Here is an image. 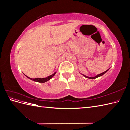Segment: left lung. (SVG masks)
I'll return each mask as SVG.
<instances>
[{
    "mask_svg": "<svg viewBox=\"0 0 130 130\" xmlns=\"http://www.w3.org/2000/svg\"><path fill=\"white\" fill-rule=\"evenodd\" d=\"M108 69H107V70H106L105 72H103V73H101V74H98V75H96V76H95V77H88V76H85V75H83V76H84L85 77H87V78H90V79H95V78H97V77H99V76H102L103 75H104L105 73H106L107 72V70H108Z\"/></svg>",
    "mask_w": 130,
    "mask_h": 130,
    "instance_id": "8db88e82",
    "label": "left lung"
}]
</instances>
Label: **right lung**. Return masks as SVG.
<instances>
[{"label":"right lung","instance_id":"right-lung-1","mask_svg":"<svg viewBox=\"0 0 130 130\" xmlns=\"http://www.w3.org/2000/svg\"><path fill=\"white\" fill-rule=\"evenodd\" d=\"M56 74V72L54 73L53 74L51 75H50L49 76L47 77H45V78H31L30 77H29L28 76H26L27 77H28L29 78H30V79H31V80H33L34 81H36V82H42V83H43V82H46L49 81V80H50L51 78H52Z\"/></svg>","mask_w":130,"mask_h":130}]
</instances>
